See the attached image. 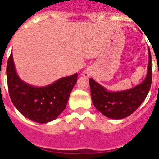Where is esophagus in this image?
Here are the masks:
<instances>
[{
	"label": "esophagus",
	"instance_id": "1",
	"mask_svg": "<svg viewBox=\"0 0 159 159\" xmlns=\"http://www.w3.org/2000/svg\"><path fill=\"white\" fill-rule=\"evenodd\" d=\"M85 75H87V74H86V73H85Z\"/></svg>",
	"mask_w": 159,
	"mask_h": 159
}]
</instances>
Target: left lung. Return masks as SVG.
I'll return each instance as SVG.
<instances>
[{"label": "left lung", "instance_id": "obj_1", "mask_svg": "<svg viewBox=\"0 0 159 159\" xmlns=\"http://www.w3.org/2000/svg\"><path fill=\"white\" fill-rule=\"evenodd\" d=\"M148 72L143 82L131 89L108 92L94 79L90 78L91 96L93 105L105 116L111 119L125 118L137 110L145 100L152 83V59L148 48Z\"/></svg>", "mask_w": 159, "mask_h": 159}]
</instances>
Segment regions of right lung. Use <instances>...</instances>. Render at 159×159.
I'll list each match as a JSON object with an SVG mask.
<instances>
[{
    "label": "right lung",
    "instance_id": "obj_1",
    "mask_svg": "<svg viewBox=\"0 0 159 159\" xmlns=\"http://www.w3.org/2000/svg\"><path fill=\"white\" fill-rule=\"evenodd\" d=\"M9 95L14 106L25 117L37 123H48L66 108L77 73L60 78L52 84L36 87L24 82L16 73L12 53L6 66Z\"/></svg>",
    "mask_w": 159,
    "mask_h": 159
}]
</instances>
